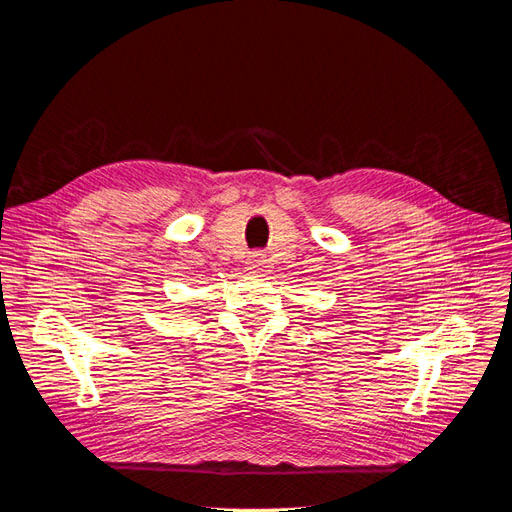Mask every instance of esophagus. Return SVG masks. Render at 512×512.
Returning <instances> with one entry per match:
<instances>
[{"label":"esophagus","mask_w":512,"mask_h":512,"mask_svg":"<svg viewBox=\"0 0 512 512\" xmlns=\"http://www.w3.org/2000/svg\"><path fill=\"white\" fill-rule=\"evenodd\" d=\"M260 265H262V256H260V254L250 256V267H252V269H256V267H260Z\"/></svg>","instance_id":"1"}]
</instances>
